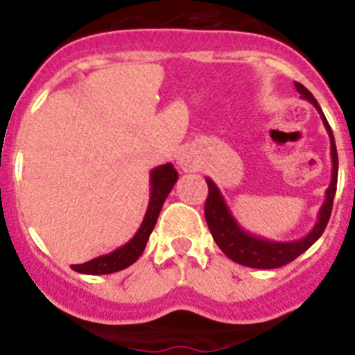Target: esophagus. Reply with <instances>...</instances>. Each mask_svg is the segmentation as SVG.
Instances as JSON below:
<instances>
[{"mask_svg":"<svg viewBox=\"0 0 355 355\" xmlns=\"http://www.w3.org/2000/svg\"><path fill=\"white\" fill-rule=\"evenodd\" d=\"M178 164H180L181 168L188 171V168L195 167V156L190 149H181L180 155H178Z\"/></svg>","mask_w":355,"mask_h":355,"instance_id":"1","label":"esophagus"}]
</instances>
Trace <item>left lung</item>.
Here are the masks:
<instances>
[{"instance_id":"8db88e82","label":"left lung","mask_w":355,"mask_h":355,"mask_svg":"<svg viewBox=\"0 0 355 355\" xmlns=\"http://www.w3.org/2000/svg\"><path fill=\"white\" fill-rule=\"evenodd\" d=\"M295 89L301 93L304 100L311 103L315 109L320 114L322 123L326 126L327 135H329L331 141V158H333V175H331V184L326 190V200L322 204L320 211H318L317 223L313 225V229L306 234L301 239H295V241H269L266 237L255 236V234H250L243 229L237 220L234 218L232 211L227 206L225 199H223L220 188L214 184L213 180L206 178L207 188H209V193H207L206 206H204V214H206V222L209 227L211 234H213V239L216 241L218 248L222 250L230 260L237 262L241 266H248V268L255 269H275L282 268V266L288 264L294 259H297L301 253L306 252L318 237L322 236V232L326 230L327 222H329L331 209H333V200L334 193H336V183H338V151L336 144H334V135L333 130H331L329 123H327L326 116L322 112L320 105H318L317 100L313 98L310 91L303 86V84L294 83Z\"/></svg>"}]
</instances>
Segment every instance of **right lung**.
<instances>
[{
  "instance_id": "obj_1",
  "label": "right lung",
  "mask_w": 355,
  "mask_h": 355,
  "mask_svg": "<svg viewBox=\"0 0 355 355\" xmlns=\"http://www.w3.org/2000/svg\"><path fill=\"white\" fill-rule=\"evenodd\" d=\"M175 181H178V171H175L172 164H165L153 168L151 174H149L151 193H149L148 211H146V216L142 220L141 227H139L137 234L126 245L119 246L112 253L100 255L96 259L89 260V262H84V264L71 266L73 271L83 272V275H110V272H118L132 266L144 252L146 243H148L149 236H151L153 229H155V223L158 220L162 206H164L165 199L171 193Z\"/></svg>"
}]
</instances>
